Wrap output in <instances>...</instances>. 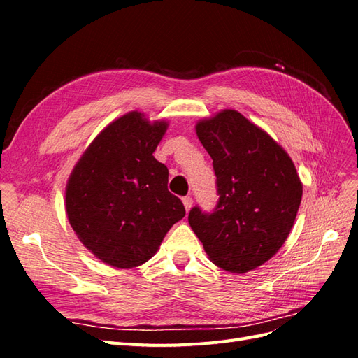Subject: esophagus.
Instances as JSON below:
<instances>
[{
	"instance_id": "34e87169",
	"label": "esophagus",
	"mask_w": 358,
	"mask_h": 358,
	"mask_svg": "<svg viewBox=\"0 0 358 358\" xmlns=\"http://www.w3.org/2000/svg\"><path fill=\"white\" fill-rule=\"evenodd\" d=\"M182 201H183V206H185V210L188 212L192 208V199L191 197H183Z\"/></svg>"
}]
</instances>
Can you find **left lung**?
<instances>
[{"instance_id":"obj_1","label":"left lung","mask_w":358,"mask_h":358,"mask_svg":"<svg viewBox=\"0 0 358 358\" xmlns=\"http://www.w3.org/2000/svg\"><path fill=\"white\" fill-rule=\"evenodd\" d=\"M196 133L213 159L220 200L212 213L192 208L188 222L215 266L246 273L268 262L294 225L303 194L296 166L237 110L201 119Z\"/></svg>"}]
</instances>
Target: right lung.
<instances>
[{"label":"right lung","mask_w":358,"mask_h":358,"mask_svg":"<svg viewBox=\"0 0 358 358\" xmlns=\"http://www.w3.org/2000/svg\"><path fill=\"white\" fill-rule=\"evenodd\" d=\"M167 127L137 110L125 113L92 140L69 178V222L85 248L112 267L146 263L185 216L167 189V167L152 155Z\"/></svg>","instance_id":"1"}]
</instances>
